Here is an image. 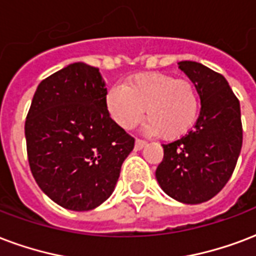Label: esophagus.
Segmentation results:
<instances>
[{
	"instance_id": "1",
	"label": "esophagus",
	"mask_w": 256,
	"mask_h": 256,
	"mask_svg": "<svg viewBox=\"0 0 256 256\" xmlns=\"http://www.w3.org/2000/svg\"><path fill=\"white\" fill-rule=\"evenodd\" d=\"M146 146V142L142 140H136V150H142Z\"/></svg>"
}]
</instances>
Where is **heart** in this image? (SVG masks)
Wrapping results in <instances>:
<instances>
[{"label": "heart", "mask_w": 256, "mask_h": 256, "mask_svg": "<svg viewBox=\"0 0 256 256\" xmlns=\"http://www.w3.org/2000/svg\"><path fill=\"white\" fill-rule=\"evenodd\" d=\"M104 106L111 120L124 130L134 128L146 108V132L177 140L196 124L200 98L190 80L162 72H146L130 76L124 86L111 87Z\"/></svg>", "instance_id": "obj_1"}]
</instances>
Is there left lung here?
<instances>
[{"instance_id": "left-lung-1", "label": "left lung", "mask_w": 256, "mask_h": 256, "mask_svg": "<svg viewBox=\"0 0 256 256\" xmlns=\"http://www.w3.org/2000/svg\"><path fill=\"white\" fill-rule=\"evenodd\" d=\"M178 68L196 86L202 110L192 132L162 145L156 178L172 198L200 204L224 188L236 166L243 142L240 103L223 75L188 60Z\"/></svg>"}]
</instances>
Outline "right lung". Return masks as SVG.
I'll list each match as a JSON object with an SVG mask.
<instances>
[{
	"mask_svg": "<svg viewBox=\"0 0 256 256\" xmlns=\"http://www.w3.org/2000/svg\"><path fill=\"white\" fill-rule=\"evenodd\" d=\"M99 68L70 64L37 86L25 120L30 172L46 196L71 210L114 192L134 138L111 120Z\"/></svg>",
	"mask_w": 256,
	"mask_h": 256,
	"instance_id": "right-lung-1",
	"label": "right lung"
}]
</instances>
